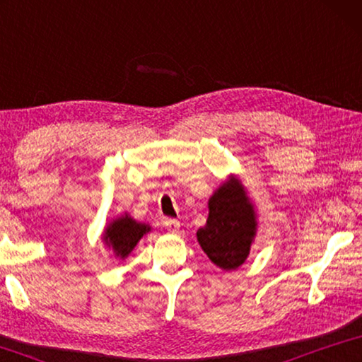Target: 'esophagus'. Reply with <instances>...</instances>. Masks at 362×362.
Here are the masks:
<instances>
[{
	"label": "esophagus",
	"instance_id": "34e87169",
	"mask_svg": "<svg viewBox=\"0 0 362 362\" xmlns=\"http://www.w3.org/2000/svg\"><path fill=\"white\" fill-rule=\"evenodd\" d=\"M164 226H166L169 233H179L180 228V222L175 218H164Z\"/></svg>",
	"mask_w": 362,
	"mask_h": 362
}]
</instances>
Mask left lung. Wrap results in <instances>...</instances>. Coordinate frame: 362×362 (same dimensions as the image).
Returning a JSON list of instances; mask_svg holds the SVG:
<instances>
[{
	"mask_svg": "<svg viewBox=\"0 0 362 362\" xmlns=\"http://www.w3.org/2000/svg\"><path fill=\"white\" fill-rule=\"evenodd\" d=\"M255 225L252 204L246 193L236 180H230L209 199V217L196 236L217 267L235 269L247 259Z\"/></svg>",
	"mask_w": 362,
	"mask_h": 362,
	"instance_id": "obj_1",
	"label": "left lung"
}]
</instances>
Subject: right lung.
<instances>
[{"label": "right lung", "mask_w": 362, "mask_h": 362, "mask_svg": "<svg viewBox=\"0 0 362 362\" xmlns=\"http://www.w3.org/2000/svg\"><path fill=\"white\" fill-rule=\"evenodd\" d=\"M150 228L144 223H137L136 220H132L129 216L121 217L108 226L103 235V240L108 244V247H113L115 254L124 259L127 254L136 247L140 238L144 236V233L148 231Z\"/></svg>", "instance_id": "1"}]
</instances>
